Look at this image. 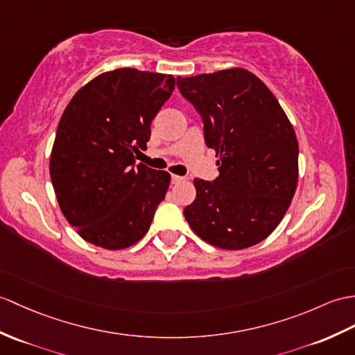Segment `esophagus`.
Here are the masks:
<instances>
[{"label": "esophagus", "instance_id": "esophagus-1", "mask_svg": "<svg viewBox=\"0 0 355 355\" xmlns=\"http://www.w3.org/2000/svg\"><path fill=\"white\" fill-rule=\"evenodd\" d=\"M184 180H186L184 177H180V175H171L172 184H178V183H181V181H184Z\"/></svg>", "mask_w": 355, "mask_h": 355}]
</instances>
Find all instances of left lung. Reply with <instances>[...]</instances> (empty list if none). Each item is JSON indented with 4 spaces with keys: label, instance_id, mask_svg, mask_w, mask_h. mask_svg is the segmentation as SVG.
<instances>
[{
    "label": "left lung",
    "instance_id": "1",
    "mask_svg": "<svg viewBox=\"0 0 355 355\" xmlns=\"http://www.w3.org/2000/svg\"><path fill=\"white\" fill-rule=\"evenodd\" d=\"M204 123L219 175L195 178L184 218L202 241L243 250L266 239L289 209L298 183V140L274 94L242 68L177 78Z\"/></svg>",
    "mask_w": 355,
    "mask_h": 355
}]
</instances>
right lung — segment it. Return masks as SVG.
Here are the masks:
<instances>
[{
    "instance_id": "1",
    "label": "right lung",
    "mask_w": 355,
    "mask_h": 355,
    "mask_svg": "<svg viewBox=\"0 0 355 355\" xmlns=\"http://www.w3.org/2000/svg\"><path fill=\"white\" fill-rule=\"evenodd\" d=\"M174 87L166 73L121 68L89 81L64 109L49 175L63 216L86 242L122 250L150 230L171 175L136 157Z\"/></svg>"
}]
</instances>
